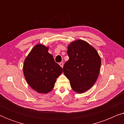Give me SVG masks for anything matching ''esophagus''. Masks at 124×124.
I'll return each instance as SVG.
<instances>
[{
  "mask_svg": "<svg viewBox=\"0 0 124 124\" xmlns=\"http://www.w3.org/2000/svg\"><path fill=\"white\" fill-rule=\"evenodd\" d=\"M59 65H60L61 67L62 68V67H63V66H64V63H63V62H60V63H59Z\"/></svg>",
  "mask_w": 124,
  "mask_h": 124,
  "instance_id": "34e87169",
  "label": "esophagus"
}]
</instances>
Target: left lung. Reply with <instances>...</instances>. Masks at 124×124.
Here are the masks:
<instances>
[{
  "label": "left lung",
  "instance_id": "1",
  "mask_svg": "<svg viewBox=\"0 0 124 124\" xmlns=\"http://www.w3.org/2000/svg\"><path fill=\"white\" fill-rule=\"evenodd\" d=\"M69 60L63 67V73L70 81L73 91L81 94L94 85L99 76L101 59L96 49L81 39L68 46Z\"/></svg>",
  "mask_w": 124,
  "mask_h": 124
}]
</instances>
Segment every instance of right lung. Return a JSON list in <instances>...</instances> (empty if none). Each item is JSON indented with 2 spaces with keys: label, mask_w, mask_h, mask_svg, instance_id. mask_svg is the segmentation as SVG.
<instances>
[{
  "label": "right lung",
  "mask_w": 124,
  "mask_h": 124,
  "mask_svg": "<svg viewBox=\"0 0 124 124\" xmlns=\"http://www.w3.org/2000/svg\"><path fill=\"white\" fill-rule=\"evenodd\" d=\"M48 47L38 44L25 59L23 75L27 83L40 94H47L54 89L57 78L62 73V68L49 54Z\"/></svg>",
  "instance_id": "right-lung-1"
}]
</instances>
